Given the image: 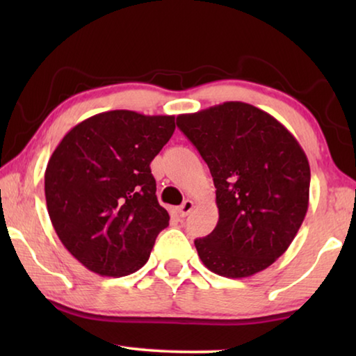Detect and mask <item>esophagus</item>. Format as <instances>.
<instances>
[{
	"label": "esophagus",
	"instance_id": "1",
	"mask_svg": "<svg viewBox=\"0 0 356 356\" xmlns=\"http://www.w3.org/2000/svg\"><path fill=\"white\" fill-rule=\"evenodd\" d=\"M193 207H195V204H193V201H190V200L184 201L182 206L179 207V215H180V216H186V215H188V213L191 212Z\"/></svg>",
	"mask_w": 356,
	"mask_h": 356
}]
</instances>
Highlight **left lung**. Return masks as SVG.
Returning a JSON list of instances; mask_svg holds the SVG:
<instances>
[{"instance_id": "8db88e82", "label": "left lung", "mask_w": 356, "mask_h": 356, "mask_svg": "<svg viewBox=\"0 0 356 356\" xmlns=\"http://www.w3.org/2000/svg\"><path fill=\"white\" fill-rule=\"evenodd\" d=\"M216 188L218 222L195 246L202 264L226 278L270 267L297 236L309 204L311 170L293 135L243 102L180 114Z\"/></svg>"}]
</instances>
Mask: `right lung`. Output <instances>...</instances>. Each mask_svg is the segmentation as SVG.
<instances>
[{
    "label": "right lung",
    "instance_id": "obj_1",
    "mask_svg": "<svg viewBox=\"0 0 356 356\" xmlns=\"http://www.w3.org/2000/svg\"><path fill=\"white\" fill-rule=\"evenodd\" d=\"M174 129V116L106 111L75 125L51 154L48 215L63 245L91 272L135 273L170 225L156 201L150 161Z\"/></svg>",
    "mask_w": 356,
    "mask_h": 356
}]
</instances>
